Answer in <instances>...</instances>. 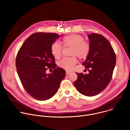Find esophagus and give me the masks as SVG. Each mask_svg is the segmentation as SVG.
<instances>
[{
	"mask_svg": "<svg viewBox=\"0 0 130 130\" xmlns=\"http://www.w3.org/2000/svg\"><path fill=\"white\" fill-rule=\"evenodd\" d=\"M66 75H68L71 73V72L68 70H66Z\"/></svg>",
	"mask_w": 130,
	"mask_h": 130,
	"instance_id": "34e87169",
	"label": "esophagus"
}]
</instances>
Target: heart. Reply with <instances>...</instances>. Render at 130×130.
<instances>
[{"label": "heart", "instance_id": "b5f03b06", "mask_svg": "<svg viewBox=\"0 0 130 130\" xmlns=\"http://www.w3.org/2000/svg\"><path fill=\"white\" fill-rule=\"evenodd\" d=\"M63 47H71L70 55L72 57L65 58L58 63L59 66L67 70H71L78 62L76 56L80 60L86 59L90 51V45L84 41V37L78 34H71L65 36L61 41ZM51 54L56 59H60L62 57L63 47L58 43L54 42L50 47Z\"/></svg>", "mask_w": 130, "mask_h": 130}]
</instances>
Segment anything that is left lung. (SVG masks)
I'll use <instances>...</instances> for the list:
<instances>
[{
  "mask_svg": "<svg viewBox=\"0 0 130 130\" xmlns=\"http://www.w3.org/2000/svg\"><path fill=\"white\" fill-rule=\"evenodd\" d=\"M88 36L90 49L82 65L89 73L76 72L78 78L74 85L80 93L90 97L99 94L110 82L116 57L112 45L103 35L91 33Z\"/></svg>",
  "mask_w": 130,
  "mask_h": 130,
  "instance_id": "1",
  "label": "left lung"
}]
</instances>
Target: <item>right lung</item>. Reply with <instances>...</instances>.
<instances>
[{
    "label": "right lung",
    "instance_id": "obj_1",
    "mask_svg": "<svg viewBox=\"0 0 130 130\" xmlns=\"http://www.w3.org/2000/svg\"><path fill=\"white\" fill-rule=\"evenodd\" d=\"M60 35L57 33H33L23 43L16 58L18 77L25 90L33 98L46 100L58 91L66 76L65 70L56 67L51 45ZM54 69L51 74L46 70Z\"/></svg>",
    "mask_w": 130,
    "mask_h": 130
}]
</instances>
